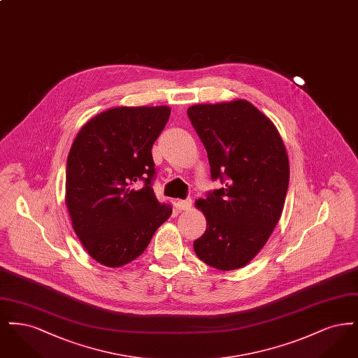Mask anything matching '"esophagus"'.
<instances>
[{
  "label": "esophagus",
  "instance_id": "obj_1",
  "mask_svg": "<svg viewBox=\"0 0 358 358\" xmlns=\"http://www.w3.org/2000/svg\"><path fill=\"white\" fill-rule=\"evenodd\" d=\"M190 206H192V200H190V199H187V200H178V201H177V208H178L180 210H187V209H190Z\"/></svg>",
  "mask_w": 358,
  "mask_h": 358
}]
</instances>
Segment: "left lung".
<instances>
[{
	"instance_id": "obj_1",
	"label": "left lung",
	"mask_w": 358,
	"mask_h": 358,
	"mask_svg": "<svg viewBox=\"0 0 358 358\" xmlns=\"http://www.w3.org/2000/svg\"><path fill=\"white\" fill-rule=\"evenodd\" d=\"M187 117L208 154L212 181L222 184L196 203L206 229L194 252L213 268H241L280 219L289 180L286 148L273 122L247 101L196 104Z\"/></svg>"
}]
</instances>
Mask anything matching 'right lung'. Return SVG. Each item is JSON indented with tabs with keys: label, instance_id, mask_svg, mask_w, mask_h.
<instances>
[{
	"label": "right lung",
	"instance_id": "right-lung-1",
	"mask_svg": "<svg viewBox=\"0 0 358 358\" xmlns=\"http://www.w3.org/2000/svg\"><path fill=\"white\" fill-rule=\"evenodd\" d=\"M171 108L117 107L88 120L75 138L66 203L75 234L91 257L120 267L141 255L171 215L154 194L152 148Z\"/></svg>",
	"mask_w": 358,
	"mask_h": 358
}]
</instances>
